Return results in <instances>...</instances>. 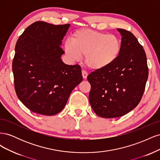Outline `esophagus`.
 Instances as JSON below:
<instances>
[{"label":"esophagus","instance_id":"obj_1","mask_svg":"<svg viewBox=\"0 0 160 160\" xmlns=\"http://www.w3.org/2000/svg\"><path fill=\"white\" fill-rule=\"evenodd\" d=\"M82 76H83V79H86L87 78V77H88V72H87L85 71H84V70H83L82 71Z\"/></svg>","mask_w":160,"mask_h":160}]
</instances>
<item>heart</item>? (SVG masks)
<instances>
[{
	"label": "heart",
	"instance_id": "heart-1",
	"mask_svg": "<svg viewBox=\"0 0 160 160\" xmlns=\"http://www.w3.org/2000/svg\"><path fill=\"white\" fill-rule=\"evenodd\" d=\"M122 44L114 35L90 29H81L72 34L71 42L65 43L67 55L72 61L85 56V62L91 69H102L118 59Z\"/></svg>",
	"mask_w": 160,
	"mask_h": 160
}]
</instances>
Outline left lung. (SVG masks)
I'll use <instances>...</instances> for the list:
<instances>
[{
  "label": "left lung",
  "mask_w": 160,
  "mask_h": 160,
  "mask_svg": "<svg viewBox=\"0 0 160 160\" xmlns=\"http://www.w3.org/2000/svg\"><path fill=\"white\" fill-rule=\"evenodd\" d=\"M122 35L118 58L106 68L88 76L89 99L94 112L104 118L122 117L139 104L148 77L147 57L133 34L118 28Z\"/></svg>",
  "instance_id": "1"
}]
</instances>
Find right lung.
<instances>
[{"label":"right lung","instance_id":"obj_1","mask_svg":"<svg viewBox=\"0 0 160 160\" xmlns=\"http://www.w3.org/2000/svg\"><path fill=\"white\" fill-rule=\"evenodd\" d=\"M69 24L37 21L19 37L12 61L18 98L33 112L54 115L65 108L71 91L83 80L79 65L65 64L61 47Z\"/></svg>","mask_w":160,"mask_h":160}]
</instances>
